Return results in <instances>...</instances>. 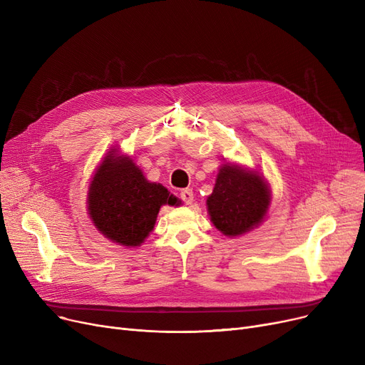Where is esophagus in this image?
I'll use <instances>...</instances> for the list:
<instances>
[{
  "label": "esophagus",
  "mask_w": 365,
  "mask_h": 365,
  "mask_svg": "<svg viewBox=\"0 0 365 365\" xmlns=\"http://www.w3.org/2000/svg\"><path fill=\"white\" fill-rule=\"evenodd\" d=\"M180 198H182V201H183L185 204H192V202H194V192H192V189H189V187L182 189V190H180Z\"/></svg>",
  "instance_id": "34e87169"
}]
</instances>
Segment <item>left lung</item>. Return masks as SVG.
Segmentation results:
<instances>
[{
    "label": "left lung",
    "mask_w": 365,
    "mask_h": 365,
    "mask_svg": "<svg viewBox=\"0 0 365 365\" xmlns=\"http://www.w3.org/2000/svg\"><path fill=\"white\" fill-rule=\"evenodd\" d=\"M271 200V186L257 170L225 163L207 198V212L217 231L234 238L253 231L266 219Z\"/></svg>",
    "instance_id": "8db88e82"
}]
</instances>
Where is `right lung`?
I'll list each match as a JSON object with an SVG mask.
<instances>
[{"label": "right lung", "instance_id": "right-lung-1", "mask_svg": "<svg viewBox=\"0 0 365 365\" xmlns=\"http://www.w3.org/2000/svg\"><path fill=\"white\" fill-rule=\"evenodd\" d=\"M180 200L161 183L149 182L140 167L112 148L93 173L87 212L99 234L124 247H139L153 231L160 208Z\"/></svg>", "mask_w": 365, "mask_h": 365}]
</instances>
